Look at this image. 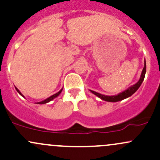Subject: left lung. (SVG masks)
<instances>
[{"mask_svg": "<svg viewBox=\"0 0 160 160\" xmlns=\"http://www.w3.org/2000/svg\"><path fill=\"white\" fill-rule=\"evenodd\" d=\"M146 71H147V65H146V61L144 62V67L142 70L141 72V75H140V78L139 79L138 82L137 83L134 84L133 85H131L130 87H129L128 89L124 90L123 92H121V93L116 94V95H104V94H100L98 92H96L94 91H92L90 90V92L92 93H93L94 95L98 96L99 98H101V100L105 101H108V102H117V101H120L123 100V99H126L130 97L132 94H133L138 90L139 88L140 87L141 85L142 82H143L144 78H145V74H146Z\"/></svg>", "mask_w": 160, "mask_h": 160, "instance_id": "8db88e82", "label": "left lung"}]
</instances>
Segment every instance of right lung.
<instances>
[{"label":"right lung","mask_w":160,"mask_h":160,"mask_svg":"<svg viewBox=\"0 0 160 160\" xmlns=\"http://www.w3.org/2000/svg\"><path fill=\"white\" fill-rule=\"evenodd\" d=\"M15 88H16V90H17V92H18L19 94H20V95L22 96V97H23L24 98V96L23 95V94H22V93L21 92H20V91H19V89L18 88H16L15 87ZM62 88L61 89V90L59 91V92H58L57 93H56V94H53V95H52V96H50V97H49V98H47L46 99H45V100L44 101H39V102H37V104H46V103H48V102H49V101H52L53 99H55L56 98H57L58 96L60 94H61V92H62Z\"/></svg>","instance_id":"right-lung-1"}]
</instances>
